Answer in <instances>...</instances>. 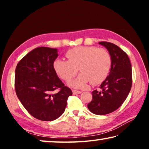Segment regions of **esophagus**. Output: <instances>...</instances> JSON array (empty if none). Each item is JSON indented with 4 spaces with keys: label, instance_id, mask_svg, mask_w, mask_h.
Masks as SVG:
<instances>
[{
    "label": "esophagus",
    "instance_id": "esophagus-1",
    "mask_svg": "<svg viewBox=\"0 0 149 149\" xmlns=\"http://www.w3.org/2000/svg\"><path fill=\"white\" fill-rule=\"evenodd\" d=\"M81 91H78V90H72V93L74 95H77V94H79L81 93Z\"/></svg>",
    "mask_w": 149,
    "mask_h": 149
}]
</instances>
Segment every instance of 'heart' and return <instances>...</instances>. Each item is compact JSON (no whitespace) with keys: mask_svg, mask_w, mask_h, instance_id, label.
Returning <instances> with one entry per match:
<instances>
[{"mask_svg":"<svg viewBox=\"0 0 149 149\" xmlns=\"http://www.w3.org/2000/svg\"><path fill=\"white\" fill-rule=\"evenodd\" d=\"M67 60L57 59L54 69L58 76L65 81H70L80 71L78 77L69 83L70 86L81 88L90 81L92 85L102 82L109 74L112 65L109 52L93 46H80L68 50L65 54Z\"/></svg>","mask_w":149,"mask_h":149,"instance_id":"1","label":"heart"}]
</instances>
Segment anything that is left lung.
I'll return each mask as SVG.
<instances>
[{"mask_svg": "<svg viewBox=\"0 0 149 149\" xmlns=\"http://www.w3.org/2000/svg\"><path fill=\"white\" fill-rule=\"evenodd\" d=\"M112 58L111 71L100 85V90L93 91L92 100L87 104L95 115H107L122 105L129 94L132 84L131 62L127 54L121 48L109 42L102 41Z\"/></svg>", "mask_w": 149, "mask_h": 149, "instance_id": "1", "label": "left lung"}]
</instances>
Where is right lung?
<instances>
[{"mask_svg":"<svg viewBox=\"0 0 149 149\" xmlns=\"http://www.w3.org/2000/svg\"><path fill=\"white\" fill-rule=\"evenodd\" d=\"M57 49L35 48L18 62L15 68L17 96L28 113L36 119L50 121L58 119L66 109L72 92L65 86L54 69ZM56 89L58 92L53 94Z\"/></svg>","mask_w":149,"mask_h":149,"instance_id":"add662e5","label":"right lung"}]
</instances>
